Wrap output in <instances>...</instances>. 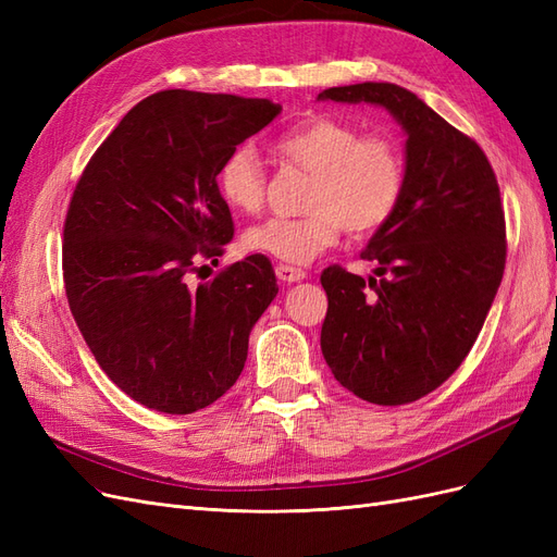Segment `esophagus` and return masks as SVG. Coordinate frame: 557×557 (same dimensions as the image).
Wrapping results in <instances>:
<instances>
[{
  "label": "esophagus",
  "mask_w": 557,
  "mask_h": 557,
  "mask_svg": "<svg viewBox=\"0 0 557 557\" xmlns=\"http://www.w3.org/2000/svg\"><path fill=\"white\" fill-rule=\"evenodd\" d=\"M276 276L283 283H297L307 276V272L299 267H293V264H276Z\"/></svg>",
  "instance_id": "34e87169"
}]
</instances>
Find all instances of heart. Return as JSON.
<instances>
[{"label":"heart","instance_id":"b5f03b06","mask_svg":"<svg viewBox=\"0 0 557 557\" xmlns=\"http://www.w3.org/2000/svg\"><path fill=\"white\" fill-rule=\"evenodd\" d=\"M274 153L311 174L305 215L267 218L244 232L246 250L307 264L339 239L376 232L391 221L407 190V162L395 139L362 134L356 125L315 115L278 134ZM218 193L239 213L264 205L267 170L250 144L232 148L215 174Z\"/></svg>","mask_w":557,"mask_h":557}]
</instances>
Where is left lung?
<instances>
[{
  "label": "left lung",
  "mask_w": 557,
  "mask_h": 557,
  "mask_svg": "<svg viewBox=\"0 0 557 557\" xmlns=\"http://www.w3.org/2000/svg\"><path fill=\"white\" fill-rule=\"evenodd\" d=\"M318 99L369 102L407 132V190L376 230L364 281L330 264L320 348L352 395L399 407L436 391L462 364L507 264L499 185L481 146L395 83L327 88Z\"/></svg>",
  "instance_id": "obj_1"
}]
</instances>
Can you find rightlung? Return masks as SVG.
Returning a JSON list of instances; mask_svg holds the SVG:
<instances>
[{"mask_svg": "<svg viewBox=\"0 0 557 557\" xmlns=\"http://www.w3.org/2000/svg\"><path fill=\"white\" fill-rule=\"evenodd\" d=\"M281 107L162 90L129 109L83 170L64 218L62 276L97 364L160 413H193L237 383L248 334L278 293L269 258L195 283L234 237L218 166Z\"/></svg>", "mask_w": 557, "mask_h": 557, "instance_id": "obj_1", "label": "right lung"}]
</instances>
